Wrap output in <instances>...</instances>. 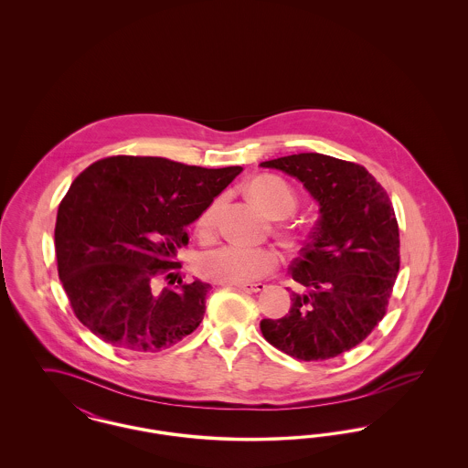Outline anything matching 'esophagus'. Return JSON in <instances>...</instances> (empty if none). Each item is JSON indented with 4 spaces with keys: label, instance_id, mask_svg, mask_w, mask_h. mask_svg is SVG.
Wrapping results in <instances>:
<instances>
[{
    "label": "esophagus",
    "instance_id": "34e87169",
    "mask_svg": "<svg viewBox=\"0 0 468 468\" xmlns=\"http://www.w3.org/2000/svg\"><path fill=\"white\" fill-rule=\"evenodd\" d=\"M239 290L247 291V292H258L263 291L267 286L263 282H242V284H235Z\"/></svg>",
    "mask_w": 468,
    "mask_h": 468
}]
</instances>
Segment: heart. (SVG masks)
Returning <instances> with one entry per match:
<instances>
[{"label":"heart","instance_id":"1","mask_svg":"<svg viewBox=\"0 0 468 468\" xmlns=\"http://www.w3.org/2000/svg\"><path fill=\"white\" fill-rule=\"evenodd\" d=\"M247 193L270 218L282 219L294 212L298 198L290 184L277 176H260L247 186ZM221 200H214L198 218L197 228L201 235L214 233L219 218ZM281 256L273 249H256L228 244L205 252L198 261L201 275L224 284L252 282L279 267Z\"/></svg>","mask_w":468,"mask_h":468}]
</instances>
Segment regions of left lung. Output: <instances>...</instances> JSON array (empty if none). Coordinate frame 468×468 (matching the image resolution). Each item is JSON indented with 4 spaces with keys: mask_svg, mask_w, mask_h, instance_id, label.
Listing matches in <instances>:
<instances>
[{
    "mask_svg": "<svg viewBox=\"0 0 468 468\" xmlns=\"http://www.w3.org/2000/svg\"><path fill=\"white\" fill-rule=\"evenodd\" d=\"M296 177L319 203L311 242L292 261L290 314L263 319L268 342L288 356L319 361L363 342L384 317L400 268V233L391 200L365 166L302 153L263 161Z\"/></svg>",
    "mask_w": 468,
    "mask_h": 468,
    "instance_id": "8db88e82",
    "label": "left lung"
}]
</instances>
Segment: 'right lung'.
Returning a JSON list of instances; mask_svg holds the SVG:
<instances>
[{"label": "right lung", "instance_id": "obj_1", "mask_svg": "<svg viewBox=\"0 0 468 468\" xmlns=\"http://www.w3.org/2000/svg\"><path fill=\"white\" fill-rule=\"evenodd\" d=\"M240 172L153 156L88 166L59 203L54 229L58 273L77 319L133 353H156L193 334L210 284L176 285V256L189 242L186 226ZM159 278L175 288L157 291Z\"/></svg>", "mask_w": 468, "mask_h": 468}]
</instances>
